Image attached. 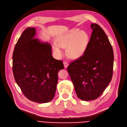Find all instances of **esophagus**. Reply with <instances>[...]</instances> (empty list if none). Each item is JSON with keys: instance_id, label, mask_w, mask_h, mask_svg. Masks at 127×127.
<instances>
[{"instance_id": "34e87169", "label": "esophagus", "mask_w": 127, "mask_h": 127, "mask_svg": "<svg viewBox=\"0 0 127 127\" xmlns=\"http://www.w3.org/2000/svg\"><path fill=\"white\" fill-rule=\"evenodd\" d=\"M64 68H67L68 66V63L67 62H66V61H64Z\"/></svg>"}]
</instances>
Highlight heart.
<instances>
[{
    "instance_id": "heart-1",
    "label": "heart",
    "mask_w": 127,
    "mask_h": 127,
    "mask_svg": "<svg viewBox=\"0 0 127 127\" xmlns=\"http://www.w3.org/2000/svg\"><path fill=\"white\" fill-rule=\"evenodd\" d=\"M89 42L87 33L78 29H73L57 37L52 48L58 57L64 55L63 48H67V56L71 59L81 57L85 53Z\"/></svg>"
}]
</instances>
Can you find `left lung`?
Returning <instances> with one entry per match:
<instances>
[{"label": "left lung", "instance_id": "obj_1", "mask_svg": "<svg viewBox=\"0 0 127 127\" xmlns=\"http://www.w3.org/2000/svg\"><path fill=\"white\" fill-rule=\"evenodd\" d=\"M93 30L85 53L67 67L76 93L83 101L97 98L112 79L114 55L103 30L92 24Z\"/></svg>", "mask_w": 127, "mask_h": 127}]
</instances>
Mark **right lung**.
<instances>
[{"label":"right lung","instance_id":"obj_1","mask_svg":"<svg viewBox=\"0 0 127 127\" xmlns=\"http://www.w3.org/2000/svg\"><path fill=\"white\" fill-rule=\"evenodd\" d=\"M35 33V28H28L19 38L13 54V72L26 98L48 103L55 96L58 73L64 66L53 58L50 44L34 39Z\"/></svg>","mask_w":127,"mask_h":127}]
</instances>
